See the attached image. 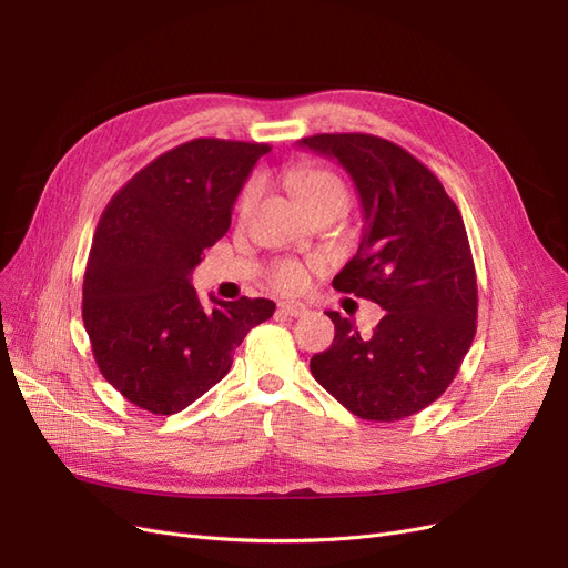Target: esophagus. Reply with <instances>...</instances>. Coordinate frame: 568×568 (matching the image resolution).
Returning a JSON list of instances; mask_svg holds the SVG:
<instances>
[{
    "instance_id": "34e87169",
    "label": "esophagus",
    "mask_w": 568,
    "mask_h": 568,
    "mask_svg": "<svg viewBox=\"0 0 568 568\" xmlns=\"http://www.w3.org/2000/svg\"><path fill=\"white\" fill-rule=\"evenodd\" d=\"M278 311L287 317H304L308 313V308L304 304H292V302H283L278 304Z\"/></svg>"
}]
</instances>
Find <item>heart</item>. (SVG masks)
<instances>
[{
  "mask_svg": "<svg viewBox=\"0 0 568 568\" xmlns=\"http://www.w3.org/2000/svg\"><path fill=\"white\" fill-rule=\"evenodd\" d=\"M294 192H297L300 202L306 211H311L317 204H325L332 200H345V187L343 183L325 169H308L294 179ZM257 200V185L251 183L239 196V211L248 213L251 206ZM308 271L300 262H278L271 271V283H274L283 292H297L306 285Z\"/></svg>",
  "mask_w": 568,
  "mask_h": 568,
  "instance_id": "1",
  "label": "heart"
}]
</instances>
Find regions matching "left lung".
Wrapping results in <instances>:
<instances>
[{
    "mask_svg": "<svg viewBox=\"0 0 568 568\" xmlns=\"http://www.w3.org/2000/svg\"><path fill=\"white\" fill-rule=\"evenodd\" d=\"M300 148L348 171L364 213L357 255L332 285L385 311L372 334L329 311L334 343L313 355L311 374L362 420H404L448 389L476 336L464 220L432 171L387 139L315 134Z\"/></svg>",
    "mask_w": 568,
    "mask_h": 568,
    "instance_id": "left-lung-1",
    "label": "left lung"
}]
</instances>
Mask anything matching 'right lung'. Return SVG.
Here are the masks:
<instances>
[{
	"instance_id": "obj_1",
	"label": "right lung",
	"mask_w": 568,
	"mask_h": 568,
	"mask_svg": "<svg viewBox=\"0 0 568 568\" xmlns=\"http://www.w3.org/2000/svg\"><path fill=\"white\" fill-rule=\"evenodd\" d=\"M266 143L194 139L143 166L97 225L83 281V325L102 376L155 415L187 408L232 366L276 311L271 300L202 302L190 283L223 239Z\"/></svg>"
}]
</instances>
